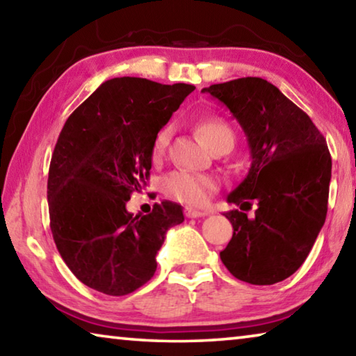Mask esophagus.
Returning a JSON list of instances; mask_svg holds the SVG:
<instances>
[{"label": "esophagus", "mask_w": 356, "mask_h": 356, "mask_svg": "<svg viewBox=\"0 0 356 356\" xmlns=\"http://www.w3.org/2000/svg\"><path fill=\"white\" fill-rule=\"evenodd\" d=\"M185 215L188 216V218H200V216H207L209 212H207V210H197V209H193V207H186Z\"/></svg>", "instance_id": "34e87169"}]
</instances>
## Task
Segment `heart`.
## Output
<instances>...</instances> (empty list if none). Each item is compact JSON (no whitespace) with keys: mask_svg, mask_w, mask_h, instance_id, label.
<instances>
[{"mask_svg":"<svg viewBox=\"0 0 356 356\" xmlns=\"http://www.w3.org/2000/svg\"><path fill=\"white\" fill-rule=\"evenodd\" d=\"M197 135L207 144L209 149H213L216 144L225 138H232V131L225 120L218 118L201 119L196 125ZM171 138V129L165 127L155 135L152 143V156L156 160L165 154ZM216 188V180L212 176L200 172H191L185 170L172 171L163 180V190L172 200L191 204V206H202L209 201V196Z\"/></svg>","mask_w":356,"mask_h":356,"instance_id":"obj_1","label":"heart"}]
</instances>
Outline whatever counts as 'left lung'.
I'll list each match as a JSON object with an SVG mask.
<instances>
[{
  "label": "left lung",
  "instance_id": "1",
  "mask_svg": "<svg viewBox=\"0 0 356 356\" xmlns=\"http://www.w3.org/2000/svg\"><path fill=\"white\" fill-rule=\"evenodd\" d=\"M242 127L251 154L246 177L227 196L240 209L258 202L255 218L225 213L234 234L220 252L237 280L268 286L301 267L327 218L331 156L308 114L257 76L204 88Z\"/></svg>",
  "mask_w": 356,
  "mask_h": 356
}]
</instances>
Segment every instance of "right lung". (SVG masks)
Segmentation results:
<instances>
[{"label": "right lung", "instance_id": "right-lung-1", "mask_svg": "<svg viewBox=\"0 0 356 356\" xmlns=\"http://www.w3.org/2000/svg\"><path fill=\"white\" fill-rule=\"evenodd\" d=\"M193 91L185 83L111 78L65 120L48 172L50 227L70 272L94 291L120 297L146 284L168 229L184 221L171 201L149 215L125 206L146 186L155 135Z\"/></svg>", "mask_w": 356, "mask_h": 356}]
</instances>
